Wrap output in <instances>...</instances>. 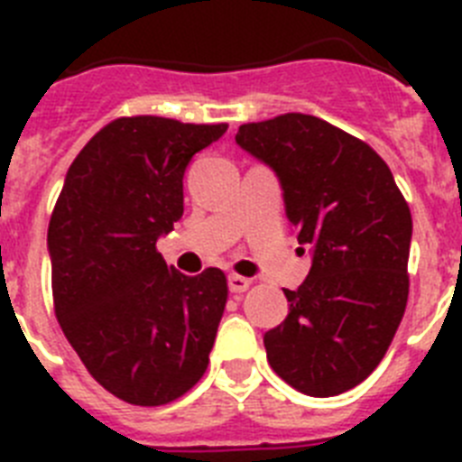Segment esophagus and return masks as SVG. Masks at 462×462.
Wrapping results in <instances>:
<instances>
[{
  "label": "esophagus",
  "instance_id": "34e87169",
  "mask_svg": "<svg viewBox=\"0 0 462 462\" xmlns=\"http://www.w3.org/2000/svg\"><path fill=\"white\" fill-rule=\"evenodd\" d=\"M252 287V280L250 277H243V275H228V289L234 293H243Z\"/></svg>",
  "mask_w": 462,
  "mask_h": 462
}]
</instances>
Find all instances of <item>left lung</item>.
Returning a JSON list of instances; mask_svg holds the SVG:
<instances>
[{"label":"left lung","mask_w":462,"mask_h":462,"mask_svg":"<svg viewBox=\"0 0 462 462\" xmlns=\"http://www.w3.org/2000/svg\"><path fill=\"white\" fill-rule=\"evenodd\" d=\"M240 148L271 166L312 268L284 289L287 319L263 336L268 363L314 398L368 377L398 330L410 293L411 212L393 173L368 143L314 116L250 122Z\"/></svg>","instance_id":"obj_1"}]
</instances>
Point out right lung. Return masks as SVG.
<instances>
[{"instance_id": "add662e5", "label": "right lung", "mask_w": 462, "mask_h": 462, "mask_svg": "<svg viewBox=\"0 0 462 462\" xmlns=\"http://www.w3.org/2000/svg\"><path fill=\"white\" fill-rule=\"evenodd\" d=\"M228 125L117 117L67 171L48 224L52 303L69 345L129 405L173 402L203 377L226 308V275L187 277L157 252L182 217V175Z\"/></svg>"}]
</instances>
